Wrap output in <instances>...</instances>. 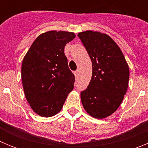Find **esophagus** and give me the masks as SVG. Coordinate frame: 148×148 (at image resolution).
<instances>
[{"mask_svg": "<svg viewBox=\"0 0 148 148\" xmlns=\"http://www.w3.org/2000/svg\"><path fill=\"white\" fill-rule=\"evenodd\" d=\"M74 74H75V76L78 78V75H79V70H76V71L74 72Z\"/></svg>", "mask_w": 148, "mask_h": 148, "instance_id": "34e87169", "label": "esophagus"}]
</instances>
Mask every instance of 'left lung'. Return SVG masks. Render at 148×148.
Instances as JSON below:
<instances>
[{
	"label": "left lung",
	"mask_w": 148,
	"mask_h": 148,
	"mask_svg": "<svg viewBox=\"0 0 148 148\" xmlns=\"http://www.w3.org/2000/svg\"><path fill=\"white\" fill-rule=\"evenodd\" d=\"M78 36L92 66L88 87L81 92L82 104L91 116L104 119L118 109L126 94L130 76L127 63L109 35L87 30L79 32Z\"/></svg>",
	"instance_id": "8db88e82"
}]
</instances>
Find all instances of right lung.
<instances>
[{"mask_svg": "<svg viewBox=\"0 0 148 148\" xmlns=\"http://www.w3.org/2000/svg\"><path fill=\"white\" fill-rule=\"evenodd\" d=\"M73 32L49 31L40 35L23 58L21 79L26 99L35 113L50 117L62 108L74 87L75 75L64 54Z\"/></svg>", "mask_w": 148, "mask_h": 148, "instance_id": "obj_1", "label": "right lung"}]
</instances>
